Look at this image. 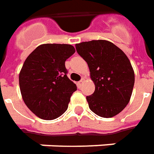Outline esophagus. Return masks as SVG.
Masks as SVG:
<instances>
[{"label":"esophagus","mask_w":154,"mask_h":154,"mask_svg":"<svg viewBox=\"0 0 154 154\" xmlns=\"http://www.w3.org/2000/svg\"><path fill=\"white\" fill-rule=\"evenodd\" d=\"M83 82H84V79L82 78V80H80V81H79V82H77V84H78V86H81L82 84L83 83Z\"/></svg>","instance_id":"1"}]
</instances>
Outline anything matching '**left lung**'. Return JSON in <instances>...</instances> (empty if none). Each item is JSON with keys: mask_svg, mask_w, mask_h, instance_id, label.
I'll list each match as a JSON object with an SVG mask.
<instances>
[{"mask_svg": "<svg viewBox=\"0 0 154 154\" xmlns=\"http://www.w3.org/2000/svg\"><path fill=\"white\" fill-rule=\"evenodd\" d=\"M76 50L88 63L94 82V93L86 98L89 109L103 118L118 115L129 103L134 87V71L128 57L103 39L77 44Z\"/></svg>", "mask_w": 154, "mask_h": 154, "instance_id": "1", "label": "left lung"}]
</instances>
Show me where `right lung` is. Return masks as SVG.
<instances>
[{
	"label": "right lung",
	"mask_w": 154,
	"mask_h": 154,
	"mask_svg": "<svg viewBox=\"0 0 154 154\" xmlns=\"http://www.w3.org/2000/svg\"><path fill=\"white\" fill-rule=\"evenodd\" d=\"M65 44H44L25 60L19 87L25 104L43 120H54L67 109L77 86L67 77L65 61L75 53Z\"/></svg>",
	"instance_id": "right-lung-1"
}]
</instances>
